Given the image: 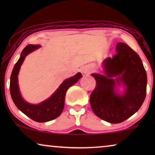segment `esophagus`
Wrapping results in <instances>:
<instances>
[{
    "instance_id": "esophagus-1",
    "label": "esophagus",
    "mask_w": 155,
    "mask_h": 155,
    "mask_svg": "<svg viewBox=\"0 0 155 155\" xmlns=\"http://www.w3.org/2000/svg\"><path fill=\"white\" fill-rule=\"evenodd\" d=\"M91 70L90 68H84V69H82V73L84 74H87L89 73H90Z\"/></svg>"
}]
</instances>
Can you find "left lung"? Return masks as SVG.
<instances>
[{
    "label": "left lung",
    "instance_id": "obj_1",
    "mask_svg": "<svg viewBox=\"0 0 155 155\" xmlns=\"http://www.w3.org/2000/svg\"><path fill=\"white\" fill-rule=\"evenodd\" d=\"M116 54L104 61L106 75L92 74L96 87L90 94L94 113L111 124H119L133 116L145 101L147 73L138 54L126 44L119 42ZM123 82L126 91L116 95L115 84Z\"/></svg>",
    "mask_w": 155,
    "mask_h": 155
}]
</instances>
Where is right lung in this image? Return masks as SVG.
<instances>
[{
	"label": "right lung",
	"instance_id": "obj_1",
	"mask_svg": "<svg viewBox=\"0 0 155 155\" xmlns=\"http://www.w3.org/2000/svg\"><path fill=\"white\" fill-rule=\"evenodd\" d=\"M40 46V45L29 44L22 50L20 58L15 65L10 76V92L12 101L18 109L33 120L43 123L54 120L61 115L64 108L65 96L68 89L78 81L82 77V74L78 73L73 77L65 80L50 98L39 104L34 105L25 101L19 90L18 75L21 65L27 55Z\"/></svg>",
	"mask_w": 155,
	"mask_h": 155
}]
</instances>
